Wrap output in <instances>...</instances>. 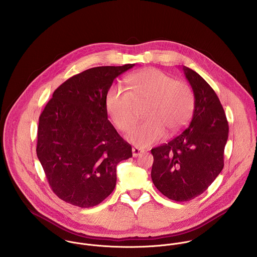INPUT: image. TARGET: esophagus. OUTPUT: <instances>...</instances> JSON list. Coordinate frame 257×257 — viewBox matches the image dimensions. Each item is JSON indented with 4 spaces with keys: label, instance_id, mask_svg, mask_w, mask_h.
<instances>
[{
    "label": "esophagus",
    "instance_id": "34e87169",
    "mask_svg": "<svg viewBox=\"0 0 257 257\" xmlns=\"http://www.w3.org/2000/svg\"><path fill=\"white\" fill-rule=\"evenodd\" d=\"M142 153H144V150L139 148V147H133V156L134 157H138L139 155H141Z\"/></svg>",
    "mask_w": 257,
    "mask_h": 257
}]
</instances>
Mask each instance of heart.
I'll use <instances>...</instances> for the list:
<instances>
[{"label":"heart","instance_id":"b5f03b06","mask_svg":"<svg viewBox=\"0 0 257 257\" xmlns=\"http://www.w3.org/2000/svg\"><path fill=\"white\" fill-rule=\"evenodd\" d=\"M131 91L111 86L106 107L111 120L120 131H126L136 120L139 105L147 104V120L135 124L125 135L126 140L139 147L160 141L165 130L172 134L182 127L194 109L191 89L157 69H146L127 79Z\"/></svg>","mask_w":257,"mask_h":257}]
</instances>
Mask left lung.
<instances>
[{
    "instance_id": "8db88e82",
    "label": "left lung",
    "mask_w": 257,
    "mask_h": 257,
    "mask_svg": "<svg viewBox=\"0 0 257 257\" xmlns=\"http://www.w3.org/2000/svg\"><path fill=\"white\" fill-rule=\"evenodd\" d=\"M194 94L192 119L169 143L151 149V179L167 198L190 201L215 181L223 168L228 124L212 87L194 70L183 66Z\"/></svg>"
}]
</instances>
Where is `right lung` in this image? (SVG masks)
I'll list each match as a JSON object with an SVG mask.
<instances>
[{
    "instance_id": "obj_1",
    "label": "right lung",
    "mask_w": 257,
    "mask_h": 257,
    "mask_svg": "<svg viewBox=\"0 0 257 257\" xmlns=\"http://www.w3.org/2000/svg\"><path fill=\"white\" fill-rule=\"evenodd\" d=\"M136 64L100 66L61 84L41 112L37 154L52 191L81 208L99 205L113 191L116 165L132 147L108 119L113 80Z\"/></svg>"
}]
</instances>
